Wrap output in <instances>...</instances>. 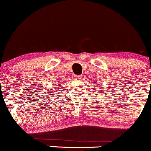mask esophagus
<instances>
[{
    "label": "esophagus",
    "mask_w": 151,
    "mask_h": 151,
    "mask_svg": "<svg viewBox=\"0 0 151 151\" xmlns=\"http://www.w3.org/2000/svg\"><path fill=\"white\" fill-rule=\"evenodd\" d=\"M75 77L76 79H79H79H81V78L80 75H75V77Z\"/></svg>",
    "instance_id": "esophagus-1"
}]
</instances>
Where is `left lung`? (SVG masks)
<instances>
[{"label":"left lung","mask_w":151,"mask_h":151,"mask_svg":"<svg viewBox=\"0 0 151 151\" xmlns=\"http://www.w3.org/2000/svg\"><path fill=\"white\" fill-rule=\"evenodd\" d=\"M101 92H103V91H104V92H105V91H104V90H103V89H101Z\"/></svg>","instance_id":"1"}]
</instances>
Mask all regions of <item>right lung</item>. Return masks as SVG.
<instances>
[{
  "instance_id": "1",
  "label": "right lung",
  "mask_w": 151,
  "mask_h": 151,
  "mask_svg": "<svg viewBox=\"0 0 151 151\" xmlns=\"http://www.w3.org/2000/svg\"><path fill=\"white\" fill-rule=\"evenodd\" d=\"M52 90H53V91H54V89H52Z\"/></svg>"
}]
</instances>
